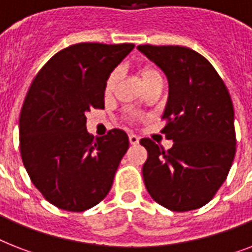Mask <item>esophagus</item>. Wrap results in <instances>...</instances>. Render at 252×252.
Returning a JSON list of instances; mask_svg holds the SVG:
<instances>
[{
	"label": "esophagus",
	"mask_w": 252,
	"mask_h": 252,
	"mask_svg": "<svg viewBox=\"0 0 252 252\" xmlns=\"http://www.w3.org/2000/svg\"><path fill=\"white\" fill-rule=\"evenodd\" d=\"M128 138H129L130 145H137L138 142H140V137H138V136H136V134H129V136H128Z\"/></svg>",
	"instance_id": "34e87169"
}]
</instances>
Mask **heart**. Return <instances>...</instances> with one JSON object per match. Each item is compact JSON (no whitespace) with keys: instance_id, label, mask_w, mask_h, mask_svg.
<instances>
[{"instance_id":"1","label":"heart","mask_w":252,"mask_h":252,"mask_svg":"<svg viewBox=\"0 0 252 252\" xmlns=\"http://www.w3.org/2000/svg\"><path fill=\"white\" fill-rule=\"evenodd\" d=\"M118 70H114V72L108 76V78H107L106 81V93H111V91H112L115 84H116V81H118ZM158 76H161V74H159V72H158L157 69L154 68V66H152V65H144L141 68V78L144 85L148 84L149 81H152L153 78H156V77Z\"/></svg>"}]
</instances>
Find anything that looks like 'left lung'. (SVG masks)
<instances>
[{
	"label": "left lung",
	"mask_w": 252,
	"mask_h": 252,
	"mask_svg": "<svg viewBox=\"0 0 252 252\" xmlns=\"http://www.w3.org/2000/svg\"><path fill=\"white\" fill-rule=\"evenodd\" d=\"M167 77L168 98L162 133L172 140L165 150L142 138L148 159L144 183L158 204L174 212L209 203L226 180L235 156L234 108L222 78L193 49L179 45H138Z\"/></svg>",
	"instance_id": "1"
}]
</instances>
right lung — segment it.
Instances as JSON below:
<instances>
[{
	"instance_id": "add662e5",
	"label": "right lung",
	"mask_w": 252,
	"mask_h": 252,
	"mask_svg": "<svg viewBox=\"0 0 252 252\" xmlns=\"http://www.w3.org/2000/svg\"><path fill=\"white\" fill-rule=\"evenodd\" d=\"M132 43H78L40 69L19 116V148L33 186L55 207L84 212L110 192L129 140L124 130L103 137L86 129V114L104 108L106 81Z\"/></svg>"
}]
</instances>
